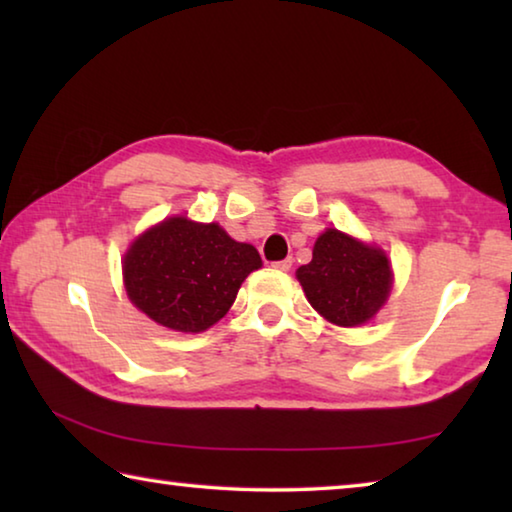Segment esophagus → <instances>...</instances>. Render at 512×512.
<instances>
[{
  "label": "esophagus",
  "instance_id": "esophagus-1",
  "mask_svg": "<svg viewBox=\"0 0 512 512\" xmlns=\"http://www.w3.org/2000/svg\"><path fill=\"white\" fill-rule=\"evenodd\" d=\"M291 264L293 262L287 257V259H282V262H273V268H277V271H289Z\"/></svg>",
  "mask_w": 512,
  "mask_h": 512
}]
</instances>
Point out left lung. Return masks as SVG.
<instances>
[{
    "label": "left lung",
    "instance_id": "obj_1",
    "mask_svg": "<svg viewBox=\"0 0 512 512\" xmlns=\"http://www.w3.org/2000/svg\"><path fill=\"white\" fill-rule=\"evenodd\" d=\"M298 280L320 316L341 327L368 323L391 293V264L375 246L325 230Z\"/></svg>",
    "mask_w": 512,
    "mask_h": 512
}]
</instances>
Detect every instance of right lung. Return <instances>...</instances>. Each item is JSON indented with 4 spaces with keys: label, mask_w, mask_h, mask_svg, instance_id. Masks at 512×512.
<instances>
[{
    "label": "right lung",
    "mask_w": 512,
    "mask_h": 512,
    "mask_svg": "<svg viewBox=\"0 0 512 512\" xmlns=\"http://www.w3.org/2000/svg\"><path fill=\"white\" fill-rule=\"evenodd\" d=\"M259 266L257 250L230 239L221 225L173 216L128 250L124 282L128 298L155 323L203 332L228 314L241 282Z\"/></svg>",
    "instance_id": "add662e5"
}]
</instances>
